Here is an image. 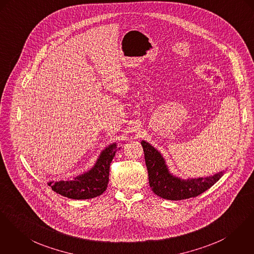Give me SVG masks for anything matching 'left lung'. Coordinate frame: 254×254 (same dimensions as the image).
<instances>
[{
    "label": "left lung",
    "instance_id": "obj_1",
    "mask_svg": "<svg viewBox=\"0 0 254 254\" xmlns=\"http://www.w3.org/2000/svg\"><path fill=\"white\" fill-rule=\"evenodd\" d=\"M149 174V184L156 195L167 200H183L203 193L223 176L224 170L214 175L182 179L173 175L164 157L154 146L141 141Z\"/></svg>",
    "mask_w": 254,
    "mask_h": 254
}]
</instances>
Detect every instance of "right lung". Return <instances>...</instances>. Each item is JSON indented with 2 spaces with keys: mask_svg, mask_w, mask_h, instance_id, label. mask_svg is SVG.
I'll return each mask as SVG.
<instances>
[{
  "mask_svg": "<svg viewBox=\"0 0 254 254\" xmlns=\"http://www.w3.org/2000/svg\"><path fill=\"white\" fill-rule=\"evenodd\" d=\"M120 149L116 143H112L101 151L90 170L72 179L51 181L47 184L55 192L70 199L82 200L99 196L107 189L110 163Z\"/></svg>",
  "mask_w": 254,
  "mask_h": 254,
  "instance_id": "1",
  "label": "right lung"
}]
</instances>
